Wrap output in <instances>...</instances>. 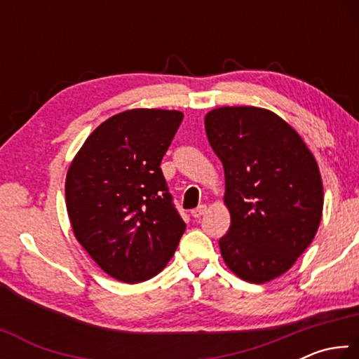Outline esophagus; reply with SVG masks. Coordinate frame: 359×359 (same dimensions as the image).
<instances>
[{
    "mask_svg": "<svg viewBox=\"0 0 359 359\" xmlns=\"http://www.w3.org/2000/svg\"><path fill=\"white\" fill-rule=\"evenodd\" d=\"M205 210H208V205H204V204L198 205L196 209H193V210H191V217H194V218H199V217H203V215L205 214Z\"/></svg>",
    "mask_w": 359,
    "mask_h": 359,
    "instance_id": "obj_1",
    "label": "esophagus"
}]
</instances>
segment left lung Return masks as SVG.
Instances as JSON below:
<instances>
[{"label":"left lung","mask_w":359,"mask_h":359,"mask_svg":"<svg viewBox=\"0 0 359 359\" xmlns=\"http://www.w3.org/2000/svg\"><path fill=\"white\" fill-rule=\"evenodd\" d=\"M205 133L224 169L231 226L220 239L236 276L264 283L287 272L311 245L323 212V184L311 150L266 109L210 111Z\"/></svg>","instance_id":"obj_1"}]
</instances>
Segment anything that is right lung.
Returning <instances> with one entry per match:
<instances>
[{"label": "right lung", "mask_w": 359, "mask_h": 359, "mask_svg": "<svg viewBox=\"0 0 359 359\" xmlns=\"http://www.w3.org/2000/svg\"><path fill=\"white\" fill-rule=\"evenodd\" d=\"M182 118L161 109L114 115L88 136L66 175L76 239L120 282L161 272L185 231L160 168Z\"/></svg>", "instance_id": "obj_1"}]
</instances>
